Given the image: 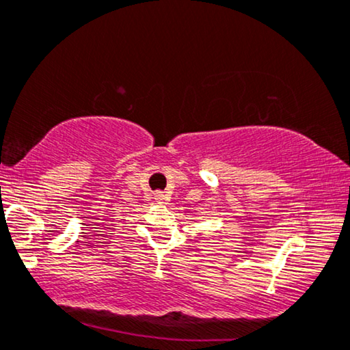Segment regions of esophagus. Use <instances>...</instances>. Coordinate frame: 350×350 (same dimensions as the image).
Here are the masks:
<instances>
[{"label": "esophagus", "mask_w": 350, "mask_h": 350, "mask_svg": "<svg viewBox=\"0 0 350 350\" xmlns=\"http://www.w3.org/2000/svg\"><path fill=\"white\" fill-rule=\"evenodd\" d=\"M154 196H155V200H157V201L160 202V204H161V201L165 200V193H163V191H157Z\"/></svg>", "instance_id": "obj_1"}]
</instances>
